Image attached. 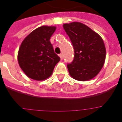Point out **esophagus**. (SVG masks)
<instances>
[{"instance_id":"1","label":"esophagus","mask_w":122,"mask_h":122,"mask_svg":"<svg viewBox=\"0 0 122 122\" xmlns=\"http://www.w3.org/2000/svg\"><path fill=\"white\" fill-rule=\"evenodd\" d=\"M59 57H60V58H61V59H63V55L62 54H59Z\"/></svg>"}]
</instances>
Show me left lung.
<instances>
[{"label":"left lung","instance_id":"obj_1","mask_svg":"<svg viewBox=\"0 0 122 122\" xmlns=\"http://www.w3.org/2000/svg\"><path fill=\"white\" fill-rule=\"evenodd\" d=\"M74 50L72 62L67 65L70 76L78 81H88L100 72L104 65L106 50L102 38L81 22L64 24Z\"/></svg>","mask_w":122,"mask_h":122}]
</instances>
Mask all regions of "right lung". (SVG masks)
<instances>
[{
	"instance_id": "right-lung-1",
	"label": "right lung",
	"mask_w": 122,
	"mask_h": 122,
	"mask_svg": "<svg viewBox=\"0 0 122 122\" xmlns=\"http://www.w3.org/2000/svg\"><path fill=\"white\" fill-rule=\"evenodd\" d=\"M56 29L55 26L39 27L21 43L18 52V62L22 71L30 78L37 81L47 79L60 61L50 41Z\"/></svg>"
}]
</instances>
